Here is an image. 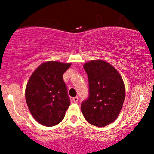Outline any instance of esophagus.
<instances>
[{
  "label": "esophagus",
  "instance_id": "obj_1",
  "mask_svg": "<svg viewBox=\"0 0 154 154\" xmlns=\"http://www.w3.org/2000/svg\"><path fill=\"white\" fill-rule=\"evenodd\" d=\"M78 97H73V101L74 102V103H77V101H78Z\"/></svg>",
  "mask_w": 154,
  "mask_h": 154
}]
</instances>
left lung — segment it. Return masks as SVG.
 <instances>
[{
	"label": "left lung",
	"mask_w": 154,
	"mask_h": 154,
	"mask_svg": "<svg viewBox=\"0 0 154 154\" xmlns=\"http://www.w3.org/2000/svg\"><path fill=\"white\" fill-rule=\"evenodd\" d=\"M88 79V97L81 103L86 120L96 127H106L117 119L125 98L123 80L114 67L103 60L84 65Z\"/></svg>",
	"instance_id": "left-lung-1"
}]
</instances>
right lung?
Masks as SVG:
<instances>
[{"label":"right lung","mask_w":154,"mask_h":154,"mask_svg":"<svg viewBox=\"0 0 154 154\" xmlns=\"http://www.w3.org/2000/svg\"><path fill=\"white\" fill-rule=\"evenodd\" d=\"M70 63L50 61L38 66L29 77L25 97L29 112L39 124L52 127L63 121L70 106L63 75Z\"/></svg>","instance_id":"right-lung-1"}]
</instances>
